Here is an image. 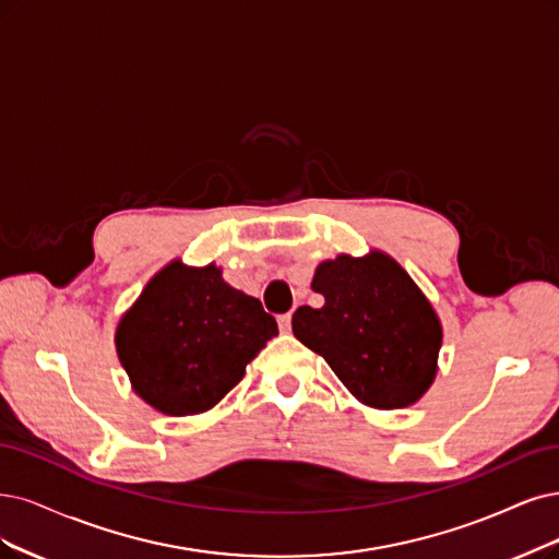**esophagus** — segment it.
Wrapping results in <instances>:
<instances>
[{
  "instance_id": "34e87169",
  "label": "esophagus",
  "mask_w": 559,
  "mask_h": 559,
  "mask_svg": "<svg viewBox=\"0 0 559 559\" xmlns=\"http://www.w3.org/2000/svg\"><path fill=\"white\" fill-rule=\"evenodd\" d=\"M278 329H281L283 334H290L293 332V313L278 316Z\"/></svg>"
}]
</instances>
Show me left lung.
<instances>
[{
    "mask_svg": "<svg viewBox=\"0 0 559 559\" xmlns=\"http://www.w3.org/2000/svg\"><path fill=\"white\" fill-rule=\"evenodd\" d=\"M313 290L324 306H299L293 332L353 396L380 409L421 399L436 378L442 326L405 269L380 251L338 255L318 266Z\"/></svg>",
    "mask_w": 559,
    "mask_h": 559,
    "instance_id": "8db88e82",
    "label": "left lung"
}]
</instances>
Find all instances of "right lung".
<instances>
[{
    "mask_svg": "<svg viewBox=\"0 0 559 559\" xmlns=\"http://www.w3.org/2000/svg\"><path fill=\"white\" fill-rule=\"evenodd\" d=\"M278 334L274 316L221 278L214 264L173 262L117 326V355L138 391L163 415L214 407Z\"/></svg>",
    "mask_w": 559,
    "mask_h": 559,
    "instance_id": "add662e5",
    "label": "right lung"
}]
</instances>
